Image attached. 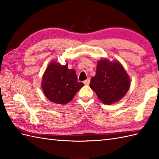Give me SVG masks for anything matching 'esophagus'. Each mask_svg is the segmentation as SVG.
<instances>
[{"instance_id": "34e87169", "label": "esophagus", "mask_w": 159, "mask_h": 159, "mask_svg": "<svg viewBox=\"0 0 159 159\" xmlns=\"http://www.w3.org/2000/svg\"><path fill=\"white\" fill-rule=\"evenodd\" d=\"M83 83H84V84H85V85H88L89 84V83H90V79H87L85 80V81H84Z\"/></svg>"}]
</instances>
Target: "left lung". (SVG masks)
Listing matches in <instances>:
<instances>
[{
  "label": "left lung",
  "instance_id": "1",
  "mask_svg": "<svg viewBox=\"0 0 159 159\" xmlns=\"http://www.w3.org/2000/svg\"><path fill=\"white\" fill-rule=\"evenodd\" d=\"M130 83L129 76L119 61L101 59L98 61L96 75L91 79L89 86L100 101L111 104L126 95Z\"/></svg>",
  "mask_w": 159,
  "mask_h": 159
}]
</instances>
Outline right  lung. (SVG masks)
Returning a JSON list of instances; mask_svg holds the SVG:
<instances>
[{"label":"right lung","instance_id":"obj_1","mask_svg":"<svg viewBox=\"0 0 159 159\" xmlns=\"http://www.w3.org/2000/svg\"><path fill=\"white\" fill-rule=\"evenodd\" d=\"M84 86L78 81L75 70L52 61L42 77V88L46 97L56 104H66L73 99L78 91Z\"/></svg>","mask_w":159,"mask_h":159}]
</instances>
